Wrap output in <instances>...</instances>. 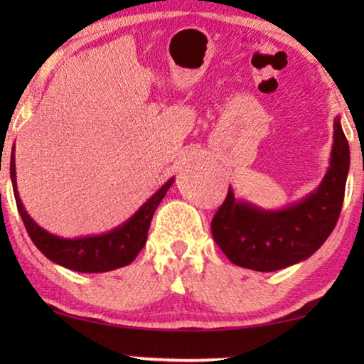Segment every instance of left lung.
I'll return each instance as SVG.
<instances>
[{"instance_id": "left-lung-1", "label": "left lung", "mask_w": 364, "mask_h": 364, "mask_svg": "<svg viewBox=\"0 0 364 364\" xmlns=\"http://www.w3.org/2000/svg\"><path fill=\"white\" fill-rule=\"evenodd\" d=\"M330 167L315 191L280 210L237 200L228 187L212 220L213 240L228 260L255 272H275L311 257L335 228L345 198L350 146L340 117L333 124Z\"/></svg>"}]
</instances>
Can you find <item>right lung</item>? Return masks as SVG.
<instances>
[{"instance_id":"obj_1","label":"right lung","mask_w":364,"mask_h":364,"mask_svg":"<svg viewBox=\"0 0 364 364\" xmlns=\"http://www.w3.org/2000/svg\"><path fill=\"white\" fill-rule=\"evenodd\" d=\"M11 183L14 198H16L18 212L23 218L24 227H26L28 235L31 238L38 250L49 260L58 263L69 270L81 273H102L111 272L116 268L126 267L134 262L137 253L146 245L147 232L151 227V220L154 212L171 186L173 183V177L164 183L134 215L114 228L111 232L101 233V235H89L79 238H63L53 235L44 230L36 222L29 217L26 208L23 207L21 198H19L18 186H16V166H14V147L11 152Z\"/></svg>"}]
</instances>
